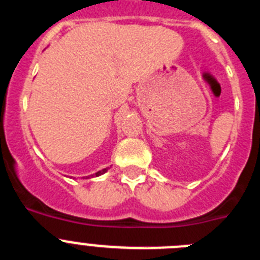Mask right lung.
<instances>
[{"label":"right lung","instance_id":"1","mask_svg":"<svg viewBox=\"0 0 260 260\" xmlns=\"http://www.w3.org/2000/svg\"><path fill=\"white\" fill-rule=\"evenodd\" d=\"M108 169H109V168H104V169H102V171L96 172V173L92 174V176H88V177H87V178H89V177H99V176H102V174H104L105 172L108 171Z\"/></svg>","mask_w":260,"mask_h":260}]
</instances>
